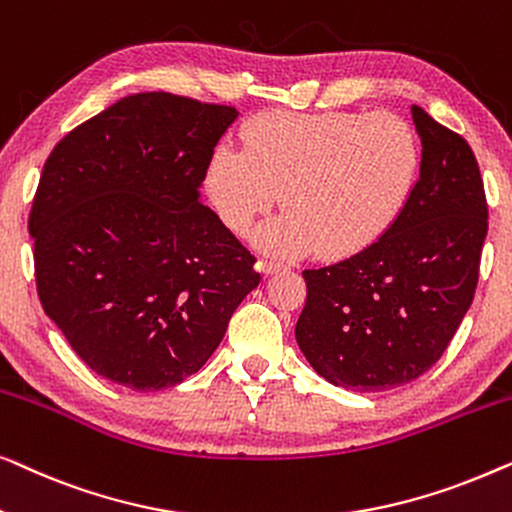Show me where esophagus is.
Returning a JSON list of instances; mask_svg holds the SVG:
<instances>
[{"instance_id":"34e87169","label":"esophagus","mask_w":512,"mask_h":512,"mask_svg":"<svg viewBox=\"0 0 512 512\" xmlns=\"http://www.w3.org/2000/svg\"><path fill=\"white\" fill-rule=\"evenodd\" d=\"M261 270H263V275H277V272L286 270V265L279 261H261Z\"/></svg>"}]
</instances>
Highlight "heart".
<instances>
[{
  "label": "heart",
  "mask_w": 512,
  "mask_h": 512,
  "mask_svg": "<svg viewBox=\"0 0 512 512\" xmlns=\"http://www.w3.org/2000/svg\"><path fill=\"white\" fill-rule=\"evenodd\" d=\"M242 139L244 151L223 146L209 160L207 193L233 233H247L282 193L286 214L254 237L277 256L368 249L403 214L422 170L415 130L387 111H270Z\"/></svg>",
  "instance_id": "1"
}]
</instances>
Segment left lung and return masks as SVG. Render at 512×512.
Returning a JSON list of instances; mask_svg holds the SVG:
<instances>
[{
    "instance_id": "1",
    "label": "left lung",
    "mask_w": 512,
    "mask_h": 512,
    "mask_svg": "<svg viewBox=\"0 0 512 512\" xmlns=\"http://www.w3.org/2000/svg\"><path fill=\"white\" fill-rule=\"evenodd\" d=\"M422 170L410 202L375 244L305 270L300 352L335 387L387 391L417 380L473 303L487 200L471 146L412 107Z\"/></svg>"
}]
</instances>
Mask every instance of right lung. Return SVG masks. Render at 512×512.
Wrapping results in <instances>:
<instances>
[{
	"label": "right lung",
	"mask_w": 512,
	"mask_h": 512,
	"mask_svg": "<svg viewBox=\"0 0 512 512\" xmlns=\"http://www.w3.org/2000/svg\"><path fill=\"white\" fill-rule=\"evenodd\" d=\"M235 107L123 97L62 137L34 193L44 312L97 375L158 391L198 373L261 275L200 202Z\"/></svg>",
	"instance_id": "right-lung-1"
}]
</instances>
